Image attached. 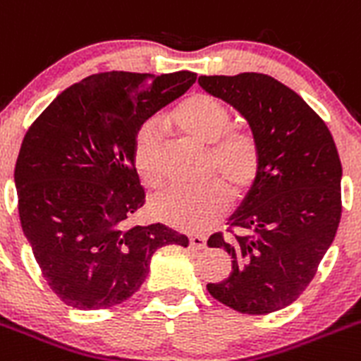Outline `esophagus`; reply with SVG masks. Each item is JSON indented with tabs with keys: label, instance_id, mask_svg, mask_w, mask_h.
Returning a JSON list of instances; mask_svg holds the SVG:
<instances>
[{
	"label": "esophagus",
	"instance_id": "obj_1",
	"mask_svg": "<svg viewBox=\"0 0 361 361\" xmlns=\"http://www.w3.org/2000/svg\"><path fill=\"white\" fill-rule=\"evenodd\" d=\"M190 247L192 249H204L207 247V237L203 235H192L190 237Z\"/></svg>",
	"mask_w": 361,
	"mask_h": 361
}]
</instances>
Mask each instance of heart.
Returning <instances> with one entry per match:
<instances>
[{"instance_id":"1","label":"heart","mask_w":361,"mask_h":361,"mask_svg":"<svg viewBox=\"0 0 361 361\" xmlns=\"http://www.w3.org/2000/svg\"><path fill=\"white\" fill-rule=\"evenodd\" d=\"M173 123L190 139L210 147L212 169L226 181L235 196H244L260 173V147L247 131L230 130L231 112L210 94L197 92L181 101ZM161 137L151 124L140 128L133 140L135 169L149 187L161 181ZM230 194L221 181L197 187H173L153 201L161 222L181 231H203L224 215Z\"/></svg>"}]
</instances>
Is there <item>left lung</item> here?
<instances>
[{
	"instance_id": "8db88e82",
	"label": "left lung",
	"mask_w": 361,
	"mask_h": 361,
	"mask_svg": "<svg viewBox=\"0 0 361 361\" xmlns=\"http://www.w3.org/2000/svg\"><path fill=\"white\" fill-rule=\"evenodd\" d=\"M201 87L233 106L260 147V173L230 217L244 233H221L231 272L208 283L212 298L240 313L278 312L302 294L338 230L342 164L324 121L272 76H200Z\"/></svg>"
}]
</instances>
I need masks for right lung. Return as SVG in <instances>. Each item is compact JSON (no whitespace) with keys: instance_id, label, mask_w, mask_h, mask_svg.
Masks as SVG:
<instances>
[{"instance_id":"obj_1","label":"right lung","mask_w":361,"mask_h":361,"mask_svg":"<svg viewBox=\"0 0 361 361\" xmlns=\"http://www.w3.org/2000/svg\"><path fill=\"white\" fill-rule=\"evenodd\" d=\"M197 74L99 73L53 99L25 135L13 181L23 233L51 290L76 310L121 305L164 245L188 238L160 222L128 226L146 196L133 164L137 131Z\"/></svg>"}]
</instances>
